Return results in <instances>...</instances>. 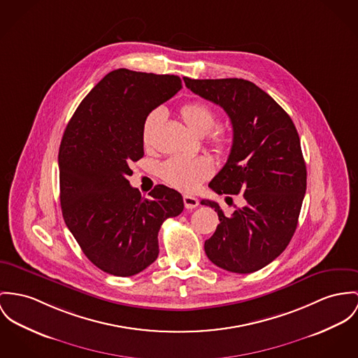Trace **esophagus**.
<instances>
[{"label":"esophagus","instance_id":"obj_1","mask_svg":"<svg viewBox=\"0 0 358 358\" xmlns=\"http://www.w3.org/2000/svg\"><path fill=\"white\" fill-rule=\"evenodd\" d=\"M184 204H185V208L193 210V208H196L199 206V200L196 197H193V196L185 194L184 196Z\"/></svg>","mask_w":358,"mask_h":358}]
</instances>
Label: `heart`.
Returning <instances> with one entry per match:
<instances>
[{
    "label": "heart",
    "mask_w": 358,
    "mask_h": 358,
    "mask_svg": "<svg viewBox=\"0 0 358 358\" xmlns=\"http://www.w3.org/2000/svg\"><path fill=\"white\" fill-rule=\"evenodd\" d=\"M181 117L188 128L196 135L208 134L217 124V114L207 103L203 102H189L181 108ZM162 118V111L159 109L151 111L144 121L143 127V141L148 144L150 135L154 127ZM213 145L220 151L229 148V136L224 131L217 129L211 135ZM161 177L166 182L180 191L193 192L196 191L203 181L211 177L214 173V164L208 157H182L176 155L159 167Z\"/></svg>",
    "instance_id": "obj_1"
}]
</instances>
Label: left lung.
Here are the masks:
<instances>
[{
	"mask_svg": "<svg viewBox=\"0 0 358 358\" xmlns=\"http://www.w3.org/2000/svg\"><path fill=\"white\" fill-rule=\"evenodd\" d=\"M184 82L226 111L233 125L230 155L208 187L218 194L241 193L245 199V206L230 217L218 203L201 200L215 208L220 220L204 243L206 255L226 271L255 273L286 249L299 223L306 166L297 129L289 114L252 82L189 78Z\"/></svg>",
	"mask_w": 358,
	"mask_h": 358,
	"instance_id": "8db88e82",
	"label": "left lung"
}]
</instances>
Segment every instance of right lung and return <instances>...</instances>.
Returning a JSON list of instances; mask_svg holds the SVG:
<instances>
[{
	"label": "right lung",
	"instance_id": "obj_1",
	"mask_svg": "<svg viewBox=\"0 0 358 358\" xmlns=\"http://www.w3.org/2000/svg\"><path fill=\"white\" fill-rule=\"evenodd\" d=\"M182 88L174 75L108 73L68 122L58 152L62 217L88 260L117 276L138 274L159 253L158 231L184 210L181 193L132 188L129 165L144 155L148 114Z\"/></svg>",
	"mask_w": 358,
	"mask_h": 358
}]
</instances>
